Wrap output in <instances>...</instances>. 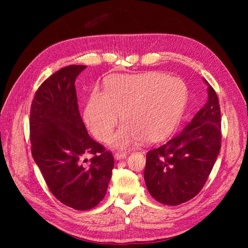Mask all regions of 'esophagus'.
<instances>
[{"instance_id": "esophagus-1", "label": "esophagus", "mask_w": 248, "mask_h": 248, "mask_svg": "<svg viewBox=\"0 0 248 248\" xmlns=\"http://www.w3.org/2000/svg\"><path fill=\"white\" fill-rule=\"evenodd\" d=\"M127 154L126 153H121V152H118L115 154V159L116 160H122L124 158H126Z\"/></svg>"}]
</instances>
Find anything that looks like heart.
I'll list each match as a JSON object with an SVG mask.
<instances>
[{
	"instance_id": "b5f03b06",
	"label": "heart",
	"mask_w": 248,
	"mask_h": 248,
	"mask_svg": "<svg viewBox=\"0 0 248 248\" xmlns=\"http://www.w3.org/2000/svg\"><path fill=\"white\" fill-rule=\"evenodd\" d=\"M187 88L178 78L158 72L126 74L111 78L104 94L95 91L85 109V120L97 140L107 141L120 116V127L110 145L125 149L142 140L155 144L174 130L186 102Z\"/></svg>"
}]
</instances>
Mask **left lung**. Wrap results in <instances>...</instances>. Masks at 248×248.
Segmentation results:
<instances>
[{
  "label": "left lung",
  "instance_id": "8db88e82",
  "mask_svg": "<svg viewBox=\"0 0 248 248\" xmlns=\"http://www.w3.org/2000/svg\"><path fill=\"white\" fill-rule=\"evenodd\" d=\"M208 99L184 129L150 150L144 179L150 194L163 205L177 206L201 191L221 144V118L217 95L208 84Z\"/></svg>",
  "mask_w": 248,
  "mask_h": 248
}]
</instances>
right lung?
I'll list each match as a JSON object with an SVG mask.
<instances>
[{
  "label": "right lung",
  "instance_id": "obj_1",
  "mask_svg": "<svg viewBox=\"0 0 248 248\" xmlns=\"http://www.w3.org/2000/svg\"><path fill=\"white\" fill-rule=\"evenodd\" d=\"M86 67L69 65L44 80L30 112L36 164L56 199L80 211L106 197L114 169L112 154L89 136L78 110L76 79ZM88 154L93 157L85 167L81 161Z\"/></svg>",
  "mask_w": 248,
  "mask_h": 248
}]
</instances>
